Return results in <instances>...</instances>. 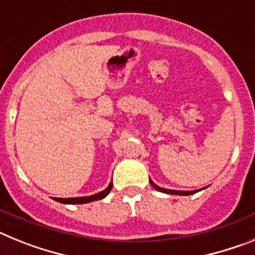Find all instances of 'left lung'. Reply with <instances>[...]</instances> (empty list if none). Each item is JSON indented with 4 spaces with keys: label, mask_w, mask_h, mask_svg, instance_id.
<instances>
[{
    "label": "left lung",
    "mask_w": 255,
    "mask_h": 255,
    "mask_svg": "<svg viewBox=\"0 0 255 255\" xmlns=\"http://www.w3.org/2000/svg\"><path fill=\"white\" fill-rule=\"evenodd\" d=\"M149 182L150 185L153 186V188L155 189V190L161 191V193H166V194H172V195H191L194 194V193H198V191L203 190V189H199V190H191V191H184V190H171V189H164V188H161V186L155 185L154 182L152 181V180L149 179Z\"/></svg>",
    "instance_id": "8db88e82"
}]
</instances>
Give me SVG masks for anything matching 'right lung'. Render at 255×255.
Returning a JSON list of instances; mask_svg holds the SVG:
<instances>
[{
  "instance_id": "1",
  "label": "right lung",
  "mask_w": 255,
  "mask_h": 255,
  "mask_svg": "<svg viewBox=\"0 0 255 255\" xmlns=\"http://www.w3.org/2000/svg\"><path fill=\"white\" fill-rule=\"evenodd\" d=\"M112 181L110 182V185L105 189V190L100 191V193H97V194L93 195H88V197H76V198H53L56 202H60V203L64 204H84V203H89V202H94V200H100L103 199L108 195V193L111 191L112 189Z\"/></svg>"
}]
</instances>
